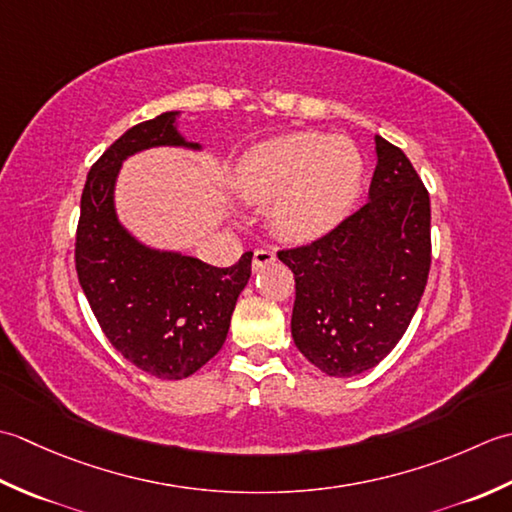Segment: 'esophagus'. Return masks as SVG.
<instances>
[{
    "instance_id": "34e87169",
    "label": "esophagus",
    "mask_w": 512,
    "mask_h": 512,
    "mask_svg": "<svg viewBox=\"0 0 512 512\" xmlns=\"http://www.w3.org/2000/svg\"><path fill=\"white\" fill-rule=\"evenodd\" d=\"M271 263H276V252H274V249H269V247L256 249V252H254V260H252L254 271L263 269V267H267V265H271Z\"/></svg>"
}]
</instances>
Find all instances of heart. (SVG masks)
<instances>
[{
  "instance_id": "heart-1",
  "label": "heart",
  "mask_w": 512,
  "mask_h": 512,
  "mask_svg": "<svg viewBox=\"0 0 512 512\" xmlns=\"http://www.w3.org/2000/svg\"><path fill=\"white\" fill-rule=\"evenodd\" d=\"M364 161L347 137L294 132L249 150L236 165L245 196L274 205L276 229L291 241H316L336 229L362 192Z\"/></svg>"
}]
</instances>
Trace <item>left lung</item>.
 <instances>
[{
    "instance_id": "obj_1",
    "label": "left lung",
    "mask_w": 512,
    "mask_h": 512,
    "mask_svg": "<svg viewBox=\"0 0 512 512\" xmlns=\"http://www.w3.org/2000/svg\"><path fill=\"white\" fill-rule=\"evenodd\" d=\"M375 152L369 201L329 234L278 252L296 278L291 336L333 378L389 356L429 280V192L406 154L378 134Z\"/></svg>"
}]
</instances>
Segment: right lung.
<instances>
[{"mask_svg":"<svg viewBox=\"0 0 512 512\" xmlns=\"http://www.w3.org/2000/svg\"><path fill=\"white\" fill-rule=\"evenodd\" d=\"M176 114L134 125L99 156L81 194L75 243L79 285L101 331L125 360L161 380L187 378L221 351L254 256L212 267L145 247L117 221L114 183L130 154L156 145L201 148L176 132Z\"/></svg>","mask_w":512,"mask_h":512,"instance_id":"add662e5","label":"right lung"}]
</instances>
